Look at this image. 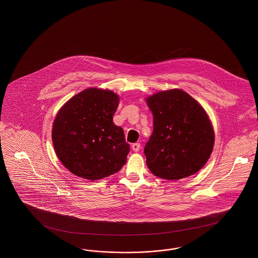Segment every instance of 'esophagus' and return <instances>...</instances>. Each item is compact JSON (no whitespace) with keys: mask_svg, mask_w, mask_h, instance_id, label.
<instances>
[{"mask_svg":"<svg viewBox=\"0 0 258 258\" xmlns=\"http://www.w3.org/2000/svg\"><path fill=\"white\" fill-rule=\"evenodd\" d=\"M132 149H133L135 152H138V151L140 150V144H139V143H135V144H133Z\"/></svg>","mask_w":258,"mask_h":258,"instance_id":"obj_1","label":"esophagus"}]
</instances>
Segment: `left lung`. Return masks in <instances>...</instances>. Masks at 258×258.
I'll use <instances>...</instances> for the list:
<instances>
[{
    "label": "left lung",
    "instance_id": "left-lung-1",
    "mask_svg": "<svg viewBox=\"0 0 258 258\" xmlns=\"http://www.w3.org/2000/svg\"><path fill=\"white\" fill-rule=\"evenodd\" d=\"M154 130L144 148L148 168L165 180H179L199 171L212 154L215 133L204 108L180 89L146 98Z\"/></svg>",
    "mask_w": 258,
    "mask_h": 258
}]
</instances>
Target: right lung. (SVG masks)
Masks as SVG:
<instances>
[{
    "label": "right lung",
    "mask_w": 258,
    "mask_h": 258,
    "mask_svg": "<svg viewBox=\"0 0 258 258\" xmlns=\"http://www.w3.org/2000/svg\"><path fill=\"white\" fill-rule=\"evenodd\" d=\"M119 96L89 88L75 95L58 112L52 141L59 160L74 175L98 180L119 171L126 162L130 144L121 126L113 123Z\"/></svg>",
    "instance_id": "right-lung-1"
}]
</instances>
